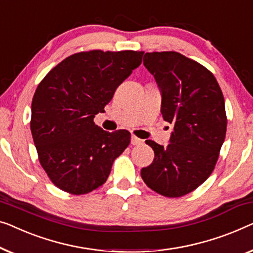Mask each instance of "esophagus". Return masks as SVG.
<instances>
[{
	"label": "esophagus",
	"mask_w": 253,
	"mask_h": 253,
	"mask_svg": "<svg viewBox=\"0 0 253 253\" xmlns=\"http://www.w3.org/2000/svg\"><path fill=\"white\" fill-rule=\"evenodd\" d=\"M141 142H142L141 139L137 138V137H135V135H132V137H131V144H132L133 146H135V145H140Z\"/></svg>",
	"instance_id": "34e87169"
}]
</instances>
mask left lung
<instances>
[{"instance_id":"8db88e82","label":"left lung","mask_w":253,"mask_h":253,"mask_svg":"<svg viewBox=\"0 0 253 253\" xmlns=\"http://www.w3.org/2000/svg\"><path fill=\"white\" fill-rule=\"evenodd\" d=\"M144 66L161 91V113L173 126L164 147L146 140L155 157L141 178L154 192L180 197L209 178L226 137L225 99L217 80L196 61L174 51L147 52Z\"/></svg>"}]
</instances>
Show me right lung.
<instances>
[{
    "label": "right lung",
    "mask_w": 253,
    "mask_h": 253,
    "mask_svg": "<svg viewBox=\"0 0 253 253\" xmlns=\"http://www.w3.org/2000/svg\"><path fill=\"white\" fill-rule=\"evenodd\" d=\"M142 54L131 50L72 54L39 84L31 131L40 163L58 188L81 195L107 180L131 134L126 130L107 132L93 118L141 64Z\"/></svg>",
    "instance_id": "right-lung-1"
}]
</instances>
